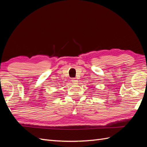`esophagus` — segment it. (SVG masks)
<instances>
[{
  "instance_id": "1",
  "label": "esophagus",
  "mask_w": 147,
  "mask_h": 147,
  "mask_svg": "<svg viewBox=\"0 0 147 147\" xmlns=\"http://www.w3.org/2000/svg\"><path fill=\"white\" fill-rule=\"evenodd\" d=\"M72 83H74V84H77L78 83V81L76 80V79L74 78H72Z\"/></svg>"
}]
</instances>
